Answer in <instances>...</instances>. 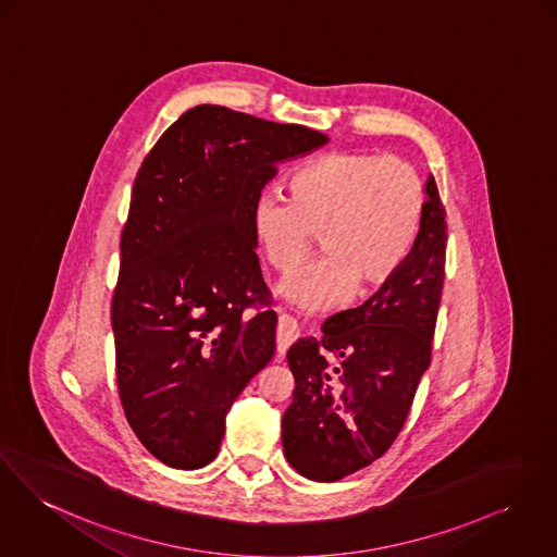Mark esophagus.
Returning a JSON list of instances; mask_svg holds the SVG:
<instances>
[{
	"label": "esophagus",
	"mask_w": 557,
	"mask_h": 557,
	"mask_svg": "<svg viewBox=\"0 0 557 557\" xmlns=\"http://www.w3.org/2000/svg\"><path fill=\"white\" fill-rule=\"evenodd\" d=\"M297 337V322L290 315H280L277 320V331H275V349L277 354H286L290 343Z\"/></svg>",
	"instance_id": "obj_1"
}]
</instances>
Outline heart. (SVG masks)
<instances>
[{
    "mask_svg": "<svg viewBox=\"0 0 557 557\" xmlns=\"http://www.w3.org/2000/svg\"><path fill=\"white\" fill-rule=\"evenodd\" d=\"M290 201L260 195L252 237L277 273L309 257L313 235L324 255L280 293L305 313L342 307L351 295L380 290L409 257L424 215L422 177L403 159L339 150L305 163L288 180Z\"/></svg>",
    "mask_w": 557,
    "mask_h": 557,
    "instance_id": "obj_1",
    "label": "heart"
}]
</instances>
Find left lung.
I'll list each match as a JSON object with an SVG mask.
<instances>
[{
	"instance_id": "1",
	"label": "left lung",
	"mask_w": 557,
	"mask_h": 557,
	"mask_svg": "<svg viewBox=\"0 0 557 557\" xmlns=\"http://www.w3.org/2000/svg\"><path fill=\"white\" fill-rule=\"evenodd\" d=\"M418 239L403 267L360 307L329 318L322 339L288 349L293 405L284 456L313 481H339L382 458L411 411L432 356L445 282L447 222L434 175Z\"/></svg>"
}]
</instances>
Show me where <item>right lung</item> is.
<instances>
[{
    "mask_svg": "<svg viewBox=\"0 0 557 557\" xmlns=\"http://www.w3.org/2000/svg\"><path fill=\"white\" fill-rule=\"evenodd\" d=\"M329 137L197 106L144 159L112 297L116 382L128 426L163 465L218 456L224 418L275 351L252 208L275 165Z\"/></svg>",
    "mask_w": 557,
    "mask_h": 557,
    "instance_id": "add662e5",
    "label": "right lung"
}]
</instances>
